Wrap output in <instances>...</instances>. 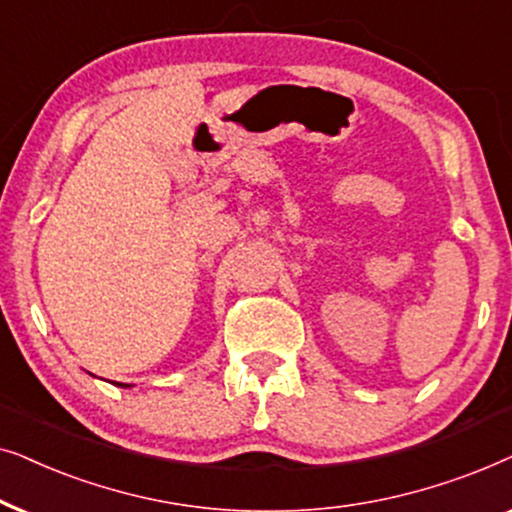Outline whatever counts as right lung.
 Masks as SVG:
<instances>
[{"label":"right lung","instance_id":"1","mask_svg":"<svg viewBox=\"0 0 512 512\" xmlns=\"http://www.w3.org/2000/svg\"><path fill=\"white\" fill-rule=\"evenodd\" d=\"M117 386H121V384H117Z\"/></svg>","mask_w":512,"mask_h":512}]
</instances>
